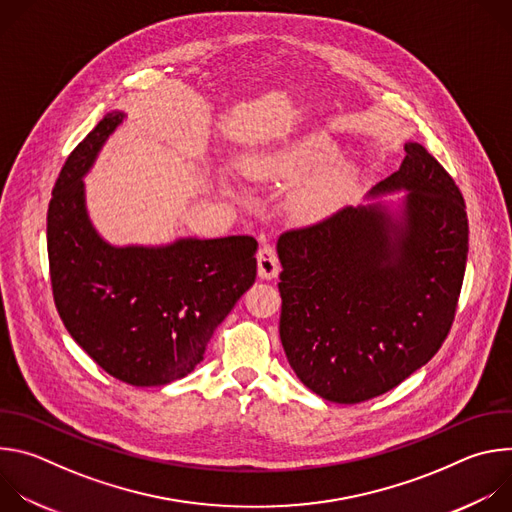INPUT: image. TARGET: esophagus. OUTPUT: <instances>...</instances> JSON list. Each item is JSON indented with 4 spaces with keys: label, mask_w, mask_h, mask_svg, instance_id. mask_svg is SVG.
Here are the masks:
<instances>
[{
    "label": "esophagus",
    "mask_w": 512,
    "mask_h": 512,
    "mask_svg": "<svg viewBox=\"0 0 512 512\" xmlns=\"http://www.w3.org/2000/svg\"><path fill=\"white\" fill-rule=\"evenodd\" d=\"M257 273L261 279H275L279 275V259L271 245H263L257 253Z\"/></svg>",
    "instance_id": "obj_1"
}]
</instances>
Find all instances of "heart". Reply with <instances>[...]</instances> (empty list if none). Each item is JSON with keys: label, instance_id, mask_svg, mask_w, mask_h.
<instances>
[{"label": "heart", "instance_id": "1", "mask_svg": "<svg viewBox=\"0 0 512 512\" xmlns=\"http://www.w3.org/2000/svg\"><path fill=\"white\" fill-rule=\"evenodd\" d=\"M338 154V143L328 133L318 131L249 158L245 172L255 180H287L316 169L294 190V206L306 218H322L344 202L356 182L352 164H330Z\"/></svg>", "mask_w": 512, "mask_h": 512}]
</instances>
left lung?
Masks as SVG:
<instances>
[{
    "label": "left lung",
    "mask_w": 512,
    "mask_h": 512,
    "mask_svg": "<svg viewBox=\"0 0 512 512\" xmlns=\"http://www.w3.org/2000/svg\"><path fill=\"white\" fill-rule=\"evenodd\" d=\"M401 189L395 209L378 198ZM367 198L277 241L289 367L344 405L391 391L440 350L468 259L462 192L421 143H405L401 168Z\"/></svg>",
    "instance_id": "8db88e82"
}]
</instances>
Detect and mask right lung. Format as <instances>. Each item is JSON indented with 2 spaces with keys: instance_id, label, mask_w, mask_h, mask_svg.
<instances>
[{
  "instance_id": "1",
  "label": "right lung",
  "mask_w": 512,
  "mask_h": 512,
  "mask_svg": "<svg viewBox=\"0 0 512 512\" xmlns=\"http://www.w3.org/2000/svg\"><path fill=\"white\" fill-rule=\"evenodd\" d=\"M123 119L107 113L58 174L46 218L50 279L68 334L99 367L127 385L158 387L194 371L216 326L255 283L257 241L107 243L89 218L83 176Z\"/></svg>"
}]
</instances>
